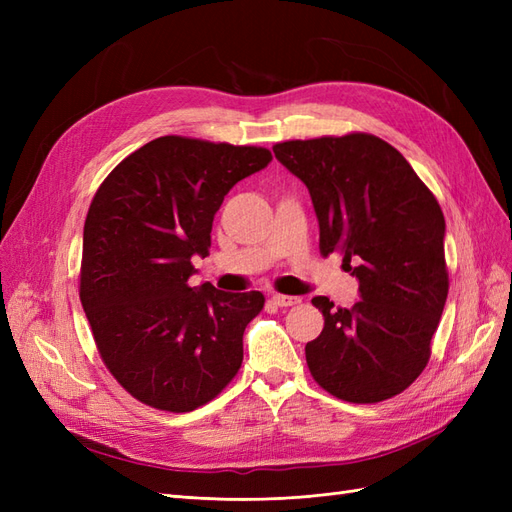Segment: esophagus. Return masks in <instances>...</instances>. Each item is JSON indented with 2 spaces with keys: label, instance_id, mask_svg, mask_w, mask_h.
<instances>
[{
  "label": "esophagus",
  "instance_id": "esophagus-1",
  "mask_svg": "<svg viewBox=\"0 0 512 512\" xmlns=\"http://www.w3.org/2000/svg\"><path fill=\"white\" fill-rule=\"evenodd\" d=\"M271 301H273L277 307H290V305L301 303L299 297H290V294H273Z\"/></svg>",
  "mask_w": 512,
  "mask_h": 512
}]
</instances>
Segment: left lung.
<instances>
[{
  "label": "left lung",
  "instance_id": "8db88e82",
  "mask_svg": "<svg viewBox=\"0 0 512 512\" xmlns=\"http://www.w3.org/2000/svg\"><path fill=\"white\" fill-rule=\"evenodd\" d=\"M309 190L320 254H342L361 301L333 307L305 346L324 391L350 404H378L406 391L431 356L448 294L444 213L401 153L365 132L286 141L273 147Z\"/></svg>",
  "mask_w": 512,
  "mask_h": 512
}]
</instances>
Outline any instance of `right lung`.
I'll list each match as a JSON object with an SVG mask.
<instances>
[{"instance_id": "add662e5", "label": "right lung", "mask_w": 512, "mask_h": 512, "mask_svg": "<svg viewBox=\"0 0 512 512\" xmlns=\"http://www.w3.org/2000/svg\"><path fill=\"white\" fill-rule=\"evenodd\" d=\"M265 147L160 136L121 160L91 200L81 303L106 369L134 399L192 412L218 397L243 361V331L265 297L190 286L209 256L213 215Z\"/></svg>"}]
</instances>
